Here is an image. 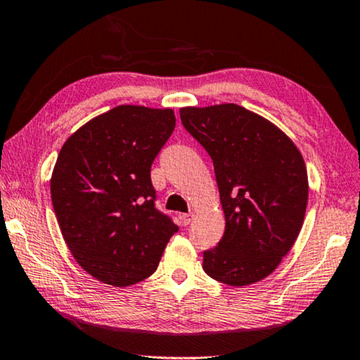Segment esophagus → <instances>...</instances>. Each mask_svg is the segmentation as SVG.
I'll return each instance as SVG.
<instances>
[{
  "instance_id": "1",
  "label": "esophagus",
  "mask_w": 360,
  "mask_h": 360,
  "mask_svg": "<svg viewBox=\"0 0 360 360\" xmlns=\"http://www.w3.org/2000/svg\"><path fill=\"white\" fill-rule=\"evenodd\" d=\"M193 217H195V216H193L191 212H188V214H181V224H184V226H190Z\"/></svg>"
}]
</instances>
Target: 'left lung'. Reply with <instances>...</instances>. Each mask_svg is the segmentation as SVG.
I'll use <instances>...</instances> for the list:
<instances>
[{
    "label": "left lung",
    "mask_w": 360,
    "mask_h": 360,
    "mask_svg": "<svg viewBox=\"0 0 360 360\" xmlns=\"http://www.w3.org/2000/svg\"><path fill=\"white\" fill-rule=\"evenodd\" d=\"M186 131L211 155L226 231L202 253V269L233 288L279 266L304 224L309 179L304 158L266 118L236 103L180 108Z\"/></svg>",
    "instance_id": "obj_1"
}]
</instances>
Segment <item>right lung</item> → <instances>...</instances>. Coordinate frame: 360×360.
<instances>
[{
    "mask_svg": "<svg viewBox=\"0 0 360 360\" xmlns=\"http://www.w3.org/2000/svg\"><path fill=\"white\" fill-rule=\"evenodd\" d=\"M175 128L172 108L118 105L61 148L50 180L60 231L81 268L127 288L149 278L179 226L155 207L150 165Z\"/></svg>",
    "mask_w": 360,
    "mask_h": 360,
    "instance_id": "1",
    "label": "right lung"
}]
</instances>
